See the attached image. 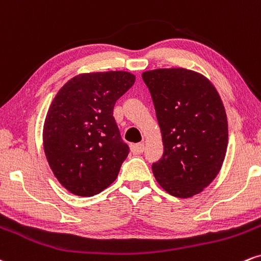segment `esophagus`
<instances>
[{
  "instance_id": "34e87169",
  "label": "esophagus",
  "mask_w": 261,
  "mask_h": 261,
  "mask_svg": "<svg viewBox=\"0 0 261 261\" xmlns=\"http://www.w3.org/2000/svg\"><path fill=\"white\" fill-rule=\"evenodd\" d=\"M144 148H145V146H144L143 143L133 144V145H132V151H133V154H136V155L142 154V152L144 151Z\"/></svg>"
}]
</instances>
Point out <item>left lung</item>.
<instances>
[{
	"instance_id": "obj_1",
	"label": "left lung",
	"mask_w": 261,
	"mask_h": 261,
	"mask_svg": "<svg viewBox=\"0 0 261 261\" xmlns=\"http://www.w3.org/2000/svg\"><path fill=\"white\" fill-rule=\"evenodd\" d=\"M161 128L164 155L152 164L168 194L191 198L215 179L228 143L223 103L209 79L185 68L144 72Z\"/></svg>"
}]
</instances>
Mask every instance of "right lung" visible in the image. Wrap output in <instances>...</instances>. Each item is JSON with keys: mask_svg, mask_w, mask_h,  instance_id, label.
Here are the masks:
<instances>
[{"mask_svg": "<svg viewBox=\"0 0 261 261\" xmlns=\"http://www.w3.org/2000/svg\"><path fill=\"white\" fill-rule=\"evenodd\" d=\"M134 81L122 70L79 74L52 101L42 134L45 155L58 182L73 194L93 197L117 178L129 146L113 107Z\"/></svg>", "mask_w": 261, "mask_h": 261, "instance_id": "right-lung-1", "label": "right lung"}]
</instances>
